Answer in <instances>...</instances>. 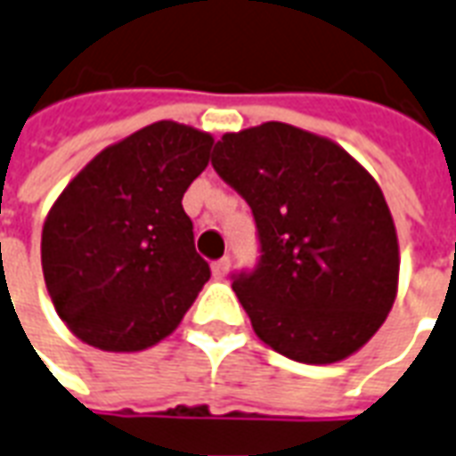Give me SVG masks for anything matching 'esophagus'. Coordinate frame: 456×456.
<instances>
[{"mask_svg":"<svg viewBox=\"0 0 456 456\" xmlns=\"http://www.w3.org/2000/svg\"><path fill=\"white\" fill-rule=\"evenodd\" d=\"M228 272H231V259H228V256H224V259L214 262V276H216V279H225V276H228Z\"/></svg>","mask_w":456,"mask_h":456,"instance_id":"34e87169","label":"esophagus"}]
</instances>
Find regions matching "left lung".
Masks as SVG:
<instances>
[{
	"label": "left lung",
	"mask_w": 456,
	"mask_h": 456,
	"mask_svg": "<svg viewBox=\"0 0 456 456\" xmlns=\"http://www.w3.org/2000/svg\"><path fill=\"white\" fill-rule=\"evenodd\" d=\"M211 166L255 214L262 259L232 290L256 337L307 365L368 344L399 289L395 218L375 177L337 142L286 122L228 132Z\"/></svg>",
	"instance_id": "left-lung-1"
}]
</instances>
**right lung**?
I'll return each mask as SVG.
<instances>
[{
  "label": "right lung",
  "instance_id": "obj_1",
  "mask_svg": "<svg viewBox=\"0 0 456 456\" xmlns=\"http://www.w3.org/2000/svg\"><path fill=\"white\" fill-rule=\"evenodd\" d=\"M214 136L160 119L86 163L47 211L40 259L61 322L84 344L134 354L170 337L211 276L183 197Z\"/></svg>",
  "mask_w": 456,
  "mask_h": 456
}]
</instances>
